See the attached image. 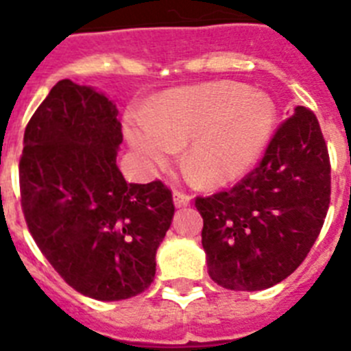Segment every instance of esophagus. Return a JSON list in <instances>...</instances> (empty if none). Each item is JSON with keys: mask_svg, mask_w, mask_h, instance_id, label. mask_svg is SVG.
I'll use <instances>...</instances> for the list:
<instances>
[{"mask_svg": "<svg viewBox=\"0 0 351 351\" xmlns=\"http://www.w3.org/2000/svg\"><path fill=\"white\" fill-rule=\"evenodd\" d=\"M190 202H191L190 195L179 190L173 191V204H176V207H186Z\"/></svg>", "mask_w": 351, "mask_h": 351, "instance_id": "34e87169", "label": "esophagus"}]
</instances>
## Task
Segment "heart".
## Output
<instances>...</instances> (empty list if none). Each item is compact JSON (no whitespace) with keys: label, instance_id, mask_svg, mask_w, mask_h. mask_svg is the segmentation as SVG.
<instances>
[{"label":"heart","instance_id":"1","mask_svg":"<svg viewBox=\"0 0 351 351\" xmlns=\"http://www.w3.org/2000/svg\"><path fill=\"white\" fill-rule=\"evenodd\" d=\"M276 125V107L265 93L235 82H214L167 93L144 110V125L128 132L145 161L165 165L190 141L182 163L198 184L241 178L255 165Z\"/></svg>","mask_w":351,"mask_h":351}]
</instances>
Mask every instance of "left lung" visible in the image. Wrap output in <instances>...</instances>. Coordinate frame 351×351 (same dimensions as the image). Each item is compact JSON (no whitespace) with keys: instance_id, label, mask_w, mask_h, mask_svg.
<instances>
[{"instance_id":"8db88e82","label":"left lung","mask_w":351,"mask_h":351,"mask_svg":"<svg viewBox=\"0 0 351 351\" xmlns=\"http://www.w3.org/2000/svg\"><path fill=\"white\" fill-rule=\"evenodd\" d=\"M328 204L330 158L320 123L313 110L297 107L241 182L195 198L213 281L243 291L283 281L308 256Z\"/></svg>"}]
</instances>
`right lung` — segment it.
Segmentation results:
<instances>
[{"label":"right lung","mask_w":351,"mask_h":351,"mask_svg":"<svg viewBox=\"0 0 351 351\" xmlns=\"http://www.w3.org/2000/svg\"><path fill=\"white\" fill-rule=\"evenodd\" d=\"M123 142L107 96L63 79L24 132L21 206L36 246L82 295L123 300L147 290L173 216L161 181L130 184L116 165Z\"/></svg>","instance_id":"add662e5"}]
</instances>
